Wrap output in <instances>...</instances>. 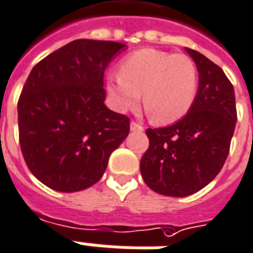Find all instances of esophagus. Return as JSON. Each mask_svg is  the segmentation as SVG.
<instances>
[{"label": "esophagus", "instance_id": "1", "mask_svg": "<svg viewBox=\"0 0 253 253\" xmlns=\"http://www.w3.org/2000/svg\"><path fill=\"white\" fill-rule=\"evenodd\" d=\"M130 130H132V132H143V130H144V126L137 124V123H134V121H132V123H130Z\"/></svg>", "mask_w": 253, "mask_h": 253}]
</instances>
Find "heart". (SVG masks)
I'll use <instances>...</instances> for the list:
<instances>
[{"label": "heart", "instance_id": "1", "mask_svg": "<svg viewBox=\"0 0 253 253\" xmlns=\"http://www.w3.org/2000/svg\"><path fill=\"white\" fill-rule=\"evenodd\" d=\"M106 91L121 113L141 101L156 124L169 125L189 113L198 93V70L183 53L154 48L139 49L121 62L120 73L109 74Z\"/></svg>", "mask_w": 253, "mask_h": 253}]
</instances>
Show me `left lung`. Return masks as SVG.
I'll return each instance as SVG.
<instances>
[{
    "label": "left lung",
    "mask_w": 253,
    "mask_h": 253,
    "mask_svg": "<svg viewBox=\"0 0 253 253\" xmlns=\"http://www.w3.org/2000/svg\"><path fill=\"white\" fill-rule=\"evenodd\" d=\"M185 49L200 74L194 105L175 124L145 130L149 147L140 162L145 185L167 197L194 194L214 179L237 120L235 90L224 71L202 53Z\"/></svg>",
    "instance_id": "left-lung-1"
}]
</instances>
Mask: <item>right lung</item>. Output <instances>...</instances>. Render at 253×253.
I'll use <instances>...</instances> for the list:
<instances>
[{
	"label": "right lung",
	"instance_id": "right-lung-1",
	"mask_svg": "<svg viewBox=\"0 0 253 253\" xmlns=\"http://www.w3.org/2000/svg\"><path fill=\"white\" fill-rule=\"evenodd\" d=\"M125 44L78 39L39 62L17 105L20 145L36 178L60 193L97 183L129 119L105 105L104 73Z\"/></svg>",
	"mask_w": 253,
	"mask_h": 253
}]
</instances>
